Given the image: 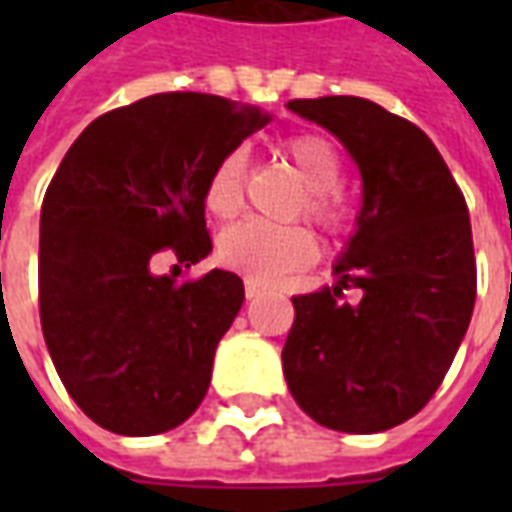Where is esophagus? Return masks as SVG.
Masks as SVG:
<instances>
[{"label": "esophagus", "mask_w": 512, "mask_h": 512, "mask_svg": "<svg viewBox=\"0 0 512 512\" xmlns=\"http://www.w3.org/2000/svg\"><path fill=\"white\" fill-rule=\"evenodd\" d=\"M244 293H246V301H252V299H257L260 293H263V288H260L257 282H252V279H246V282H244Z\"/></svg>", "instance_id": "obj_1"}]
</instances>
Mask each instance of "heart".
<instances>
[{
    "label": "heart",
    "instance_id": "1",
    "mask_svg": "<svg viewBox=\"0 0 512 512\" xmlns=\"http://www.w3.org/2000/svg\"><path fill=\"white\" fill-rule=\"evenodd\" d=\"M282 156L304 183L293 211L304 213L326 235H343L354 227V202L337 183L343 178V156L329 136L301 131L282 139ZM246 156L241 150L224 153L205 178L202 205L213 219L227 222L244 208ZM318 255L315 238L301 224L241 222L224 230L216 241V257L224 268L252 282H277L290 271L310 266Z\"/></svg>",
    "mask_w": 512,
    "mask_h": 512
}]
</instances>
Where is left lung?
<instances>
[{"label": "left lung", "mask_w": 512, "mask_h": 512, "mask_svg": "<svg viewBox=\"0 0 512 512\" xmlns=\"http://www.w3.org/2000/svg\"><path fill=\"white\" fill-rule=\"evenodd\" d=\"M362 172L356 233L334 288L293 296L282 348L290 395L318 425L378 433L406 422L447 376L477 296L472 224L428 134L354 95L296 98ZM356 287L363 299L342 301Z\"/></svg>", "instance_id": "8db88e82"}]
</instances>
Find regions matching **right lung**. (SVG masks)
Instances as JSON below:
<instances>
[{
    "label": "right lung",
    "mask_w": 512,
    "mask_h": 512,
    "mask_svg": "<svg viewBox=\"0 0 512 512\" xmlns=\"http://www.w3.org/2000/svg\"><path fill=\"white\" fill-rule=\"evenodd\" d=\"M255 106L158 93L106 112L71 145L40 208V326L68 395L120 436L178 428L211 384L244 282L213 268L175 282L172 252H211L202 189L213 164L266 126Z\"/></svg>",
    "instance_id": "obj_1"
}]
</instances>
